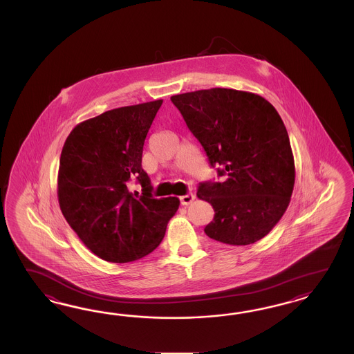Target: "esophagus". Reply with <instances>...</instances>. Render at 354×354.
Here are the masks:
<instances>
[{"mask_svg": "<svg viewBox=\"0 0 354 354\" xmlns=\"http://www.w3.org/2000/svg\"><path fill=\"white\" fill-rule=\"evenodd\" d=\"M193 200H194V196H193L192 193H188V194L180 197V203H182V205H184V206L192 204Z\"/></svg>", "mask_w": 354, "mask_h": 354, "instance_id": "esophagus-1", "label": "esophagus"}]
</instances>
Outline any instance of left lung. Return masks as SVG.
<instances>
[{"label":"left lung","mask_w":354,"mask_h":354,"mask_svg":"<svg viewBox=\"0 0 354 354\" xmlns=\"http://www.w3.org/2000/svg\"><path fill=\"white\" fill-rule=\"evenodd\" d=\"M223 182L201 183L213 206L205 234L230 245L253 244L275 227L290 203L295 160L277 109L259 95L210 88L171 96Z\"/></svg>","instance_id":"8db88e82"}]
</instances>
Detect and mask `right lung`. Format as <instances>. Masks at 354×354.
<instances>
[{
	"instance_id": "1",
	"label": "right lung",
	"mask_w": 354,
	"mask_h": 354,
	"mask_svg": "<svg viewBox=\"0 0 354 354\" xmlns=\"http://www.w3.org/2000/svg\"><path fill=\"white\" fill-rule=\"evenodd\" d=\"M163 100L118 107L76 124L64 141L57 194L61 212L97 257L126 263L161 244L179 198H153L141 167L144 141ZM138 180L143 193H131Z\"/></svg>"
}]
</instances>
